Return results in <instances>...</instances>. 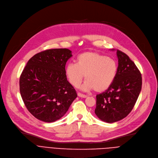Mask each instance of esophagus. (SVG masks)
I'll return each instance as SVG.
<instances>
[{
    "label": "esophagus",
    "instance_id": "34e87169",
    "mask_svg": "<svg viewBox=\"0 0 158 158\" xmlns=\"http://www.w3.org/2000/svg\"><path fill=\"white\" fill-rule=\"evenodd\" d=\"M78 96L80 98H87V96L85 95V94H83L81 93H80V92H78Z\"/></svg>",
    "mask_w": 158,
    "mask_h": 158
}]
</instances>
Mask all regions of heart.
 <instances>
[{
	"mask_svg": "<svg viewBox=\"0 0 158 158\" xmlns=\"http://www.w3.org/2000/svg\"><path fill=\"white\" fill-rule=\"evenodd\" d=\"M116 61L106 55L87 52L80 54L77 64L69 63L66 67V75L71 84L78 87L85 76L83 90L94 89L96 92L107 90L112 84L117 73Z\"/></svg>",
	"mask_w": 158,
	"mask_h": 158,
	"instance_id": "b5f03b06",
	"label": "heart"
}]
</instances>
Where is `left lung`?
I'll use <instances>...</instances> for the list:
<instances>
[{
	"label": "left lung",
	"mask_w": 158,
	"mask_h": 158,
	"mask_svg": "<svg viewBox=\"0 0 158 158\" xmlns=\"http://www.w3.org/2000/svg\"><path fill=\"white\" fill-rule=\"evenodd\" d=\"M117 55L118 65L114 81L107 90L96 96L95 114L108 123L118 121L130 113L142 89V75L135 64L118 50Z\"/></svg>",
	"instance_id": "1"
}]
</instances>
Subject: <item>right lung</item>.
<instances>
[{
  "mask_svg": "<svg viewBox=\"0 0 158 158\" xmlns=\"http://www.w3.org/2000/svg\"><path fill=\"white\" fill-rule=\"evenodd\" d=\"M71 57L67 48L50 49L34 55L27 63L20 78V91L26 108L36 118L56 121L77 98L65 69Z\"/></svg>",
  "mask_w": 158,
  "mask_h": 158,
  "instance_id": "obj_1",
  "label": "right lung"
}]
</instances>
